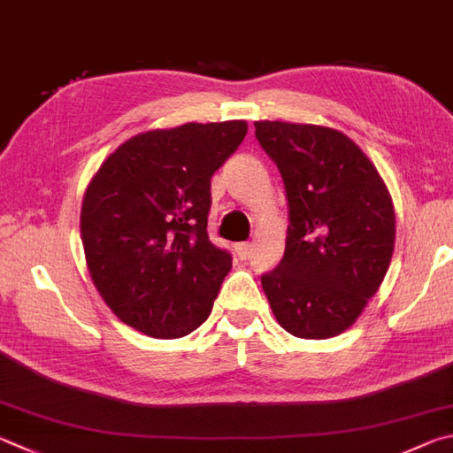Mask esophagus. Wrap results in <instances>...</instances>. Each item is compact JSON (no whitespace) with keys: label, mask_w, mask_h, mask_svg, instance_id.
<instances>
[{"label":"esophagus","mask_w":453,"mask_h":453,"mask_svg":"<svg viewBox=\"0 0 453 453\" xmlns=\"http://www.w3.org/2000/svg\"><path fill=\"white\" fill-rule=\"evenodd\" d=\"M251 250H253V245L250 243V242H245V243H240L235 248V251H237V257L240 259H248L250 255H251Z\"/></svg>","instance_id":"esophagus-1"}]
</instances>
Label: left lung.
Segmentation results:
<instances>
[{
    "instance_id": "8db88e82",
    "label": "left lung",
    "mask_w": 453,
    "mask_h": 453,
    "mask_svg": "<svg viewBox=\"0 0 453 453\" xmlns=\"http://www.w3.org/2000/svg\"><path fill=\"white\" fill-rule=\"evenodd\" d=\"M281 172L289 227L279 265L261 277L271 311L299 339H331L355 325L388 271L396 218L368 156L339 130L255 122Z\"/></svg>"
}]
</instances>
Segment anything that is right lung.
<instances>
[{
	"instance_id": "obj_1",
	"label": "right lung",
	"mask_w": 453,
	"mask_h": 453,
	"mask_svg": "<svg viewBox=\"0 0 453 453\" xmlns=\"http://www.w3.org/2000/svg\"><path fill=\"white\" fill-rule=\"evenodd\" d=\"M248 134L245 120L188 122L122 142L81 208L90 279L122 323L180 339L210 317L232 255L208 237L210 178Z\"/></svg>"
}]
</instances>
